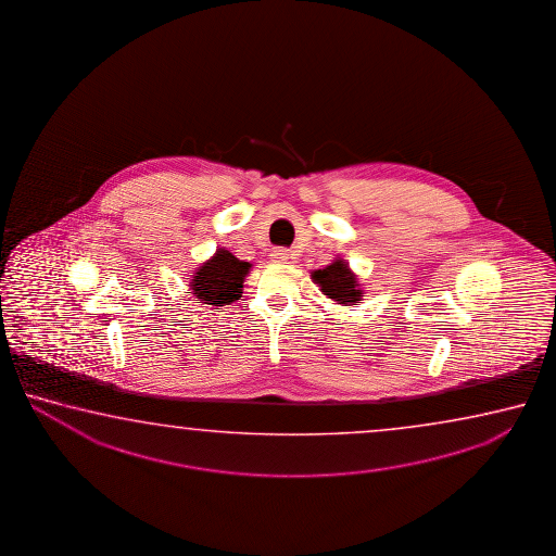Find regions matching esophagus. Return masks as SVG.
<instances>
[{
    "instance_id": "obj_1",
    "label": "esophagus",
    "mask_w": 556,
    "mask_h": 556,
    "mask_svg": "<svg viewBox=\"0 0 556 556\" xmlns=\"http://www.w3.org/2000/svg\"><path fill=\"white\" fill-rule=\"evenodd\" d=\"M290 258V253L286 251V249H274L273 253H270V261L274 264H282L286 263Z\"/></svg>"
}]
</instances>
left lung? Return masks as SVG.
Here are the masks:
<instances>
[{"mask_svg": "<svg viewBox=\"0 0 556 556\" xmlns=\"http://www.w3.org/2000/svg\"><path fill=\"white\" fill-rule=\"evenodd\" d=\"M311 280L319 286L320 292L330 302L352 307L364 300V288L358 280V274L350 268L346 258L337 256L332 263L319 270H311Z\"/></svg>", "mask_w": 556, "mask_h": 556, "instance_id": "obj_1", "label": "left lung"}]
</instances>
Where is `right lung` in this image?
<instances>
[{
    "label": "right lung",
    "instance_id": "add662e5",
    "mask_svg": "<svg viewBox=\"0 0 556 556\" xmlns=\"http://www.w3.org/2000/svg\"><path fill=\"white\" fill-rule=\"evenodd\" d=\"M251 268L253 264L239 261L226 247H219L190 273L189 293L194 295V302L212 307L231 305L243 295V283Z\"/></svg>",
    "mask_w": 556,
    "mask_h": 556
}]
</instances>
